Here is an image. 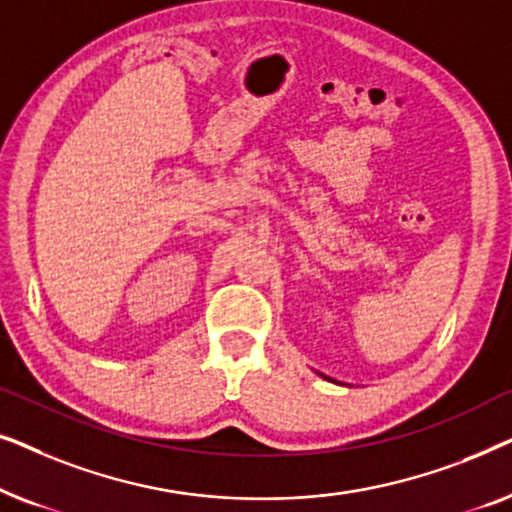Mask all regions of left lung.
<instances>
[{
	"mask_svg": "<svg viewBox=\"0 0 512 512\" xmlns=\"http://www.w3.org/2000/svg\"><path fill=\"white\" fill-rule=\"evenodd\" d=\"M321 377H324V380H331V377H326V375H321ZM333 382V380H331Z\"/></svg>",
	"mask_w": 512,
	"mask_h": 512,
	"instance_id": "8db88e82",
	"label": "left lung"
}]
</instances>
